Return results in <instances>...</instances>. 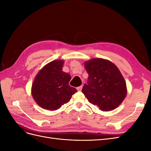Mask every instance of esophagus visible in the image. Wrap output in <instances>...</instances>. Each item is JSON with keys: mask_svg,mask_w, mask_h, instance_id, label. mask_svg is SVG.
<instances>
[{"mask_svg": "<svg viewBox=\"0 0 151 151\" xmlns=\"http://www.w3.org/2000/svg\"><path fill=\"white\" fill-rule=\"evenodd\" d=\"M82 89H83V86H81L78 87V88H77V89L78 91H81Z\"/></svg>", "mask_w": 151, "mask_h": 151, "instance_id": "obj_1", "label": "esophagus"}]
</instances>
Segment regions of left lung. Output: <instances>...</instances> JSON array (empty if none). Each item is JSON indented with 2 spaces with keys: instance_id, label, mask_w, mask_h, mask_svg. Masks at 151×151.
Listing matches in <instances>:
<instances>
[{
  "instance_id": "1",
  "label": "left lung",
  "mask_w": 151,
  "mask_h": 151,
  "mask_svg": "<svg viewBox=\"0 0 151 151\" xmlns=\"http://www.w3.org/2000/svg\"><path fill=\"white\" fill-rule=\"evenodd\" d=\"M84 67L89 76L82 92L89 102L103 111L116 108L127 94L126 82L118 68L100 58L85 61Z\"/></svg>"
}]
</instances>
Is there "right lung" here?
Returning a JSON list of instances; mask_svg holds the SVG:
<instances>
[{
	"label": "right lung",
	"instance_id": "right-lung-1",
	"mask_svg": "<svg viewBox=\"0 0 151 151\" xmlns=\"http://www.w3.org/2000/svg\"><path fill=\"white\" fill-rule=\"evenodd\" d=\"M64 61L50 62L35 77L31 94L39 106L48 110H56L70 101L77 91L70 86L69 74L62 71Z\"/></svg>",
	"mask_w": 151,
	"mask_h": 151
}]
</instances>
